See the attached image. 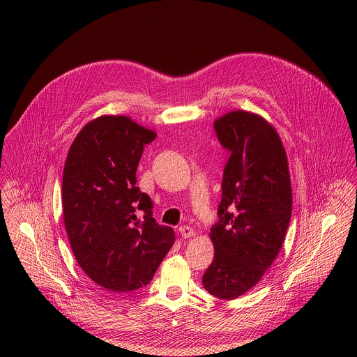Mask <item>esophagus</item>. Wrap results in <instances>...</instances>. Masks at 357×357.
Returning a JSON list of instances; mask_svg holds the SVG:
<instances>
[{"label": "esophagus", "instance_id": "1", "mask_svg": "<svg viewBox=\"0 0 357 357\" xmlns=\"http://www.w3.org/2000/svg\"><path fill=\"white\" fill-rule=\"evenodd\" d=\"M179 233L183 238H190L195 236V230L190 226H181L179 227Z\"/></svg>", "mask_w": 357, "mask_h": 357}]
</instances>
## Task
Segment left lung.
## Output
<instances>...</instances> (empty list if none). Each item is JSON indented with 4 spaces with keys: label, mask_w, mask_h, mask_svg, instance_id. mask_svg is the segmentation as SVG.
Segmentation results:
<instances>
[{
    "label": "left lung",
    "mask_w": 357,
    "mask_h": 357,
    "mask_svg": "<svg viewBox=\"0 0 357 357\" xmlns=\"http://www.w3.org/2000/svg\"><path fill=\"white\" fill-rule=\"evenodd\" d=\"M215 130L230 157L219 222L209 234L215 257L202 282L216 298L236 299L278 256L291 220L292 189L282 141L266 119L234 110L219 117Z\"/></svg>",
    "instance_id": "left-lung-1"
}]
</instances>
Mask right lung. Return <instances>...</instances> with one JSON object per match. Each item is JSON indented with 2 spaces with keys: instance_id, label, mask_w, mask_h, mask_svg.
<instances>
[{
  "instance_id": "add662e5",
  "label": "right lung",
  "mask_w": 357,
  "mask_h": 357,
  "mask_svg": "<svg viewBox=\"0 0 357 357\" xmlns=\"http://www.w3.org/2000/svg\"><path fill=\"white\" fill-rule=\"evenodd\" d=\"M155 138L127 116H100L68 152L62 208L69 243L86 275L110 292L148 285L175 241L174 230L152 218L151 197L135 186L144 145Z\"/></svg>"
}]
</instances>
